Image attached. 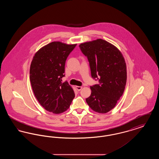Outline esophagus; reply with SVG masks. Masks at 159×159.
Segmentation results:
<instances>
[{"instance_id":"1","label":"esophagus","mask_w":159,"mask_h":159,"mask_svg":"<svg viewBox=\"0 0 159 159\" xmlns=\"http://www.w3.org/2000/svg\"><path fill=\"white\" fill-rule=\"evenodd\" d=\"M76 89L78 91H80L82 89V86H76Z\"/></svg>"}]
</instances>
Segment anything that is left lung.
<instances>
[{
    "mask_svg": "<svg viewBox=\"0 0 159 159\" xmlns=\"http://www.w3.org/2000/svg\"><path fill=\"white\" fill-rule=\"evenodd\" d=\"M88 57L91 76L98 84L91 86V94L86 101L92 110L107 113L116 106L126 83V64L120 51L101 39L79 45Z\"/></svg>",
    "mask_w": 159,
    "mask_h": 159,
    "instance_id": "obj_1",
    "label": "left lung"
}]
</instances>
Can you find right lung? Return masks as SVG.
<instances>
[{
  "instance_id": "right-lung-1",
  "label": "right lung",
  "mask_w": 159,
  "mask_h": 159,
  "mask_svg": "<svg viewBox=\"0 0 159 159\" xmlns=\"http://www.w3.org/2000/svg\"><path fill=\"white\" fill-rule=\"evenodd\" d=\"M77 44L52 42L34 54L31 62L30 80L33 93L46 110L60 114L68 110L75 98L72 87L66 82L65 64L68 55Z\"/></svg>"
}]
</instances>
